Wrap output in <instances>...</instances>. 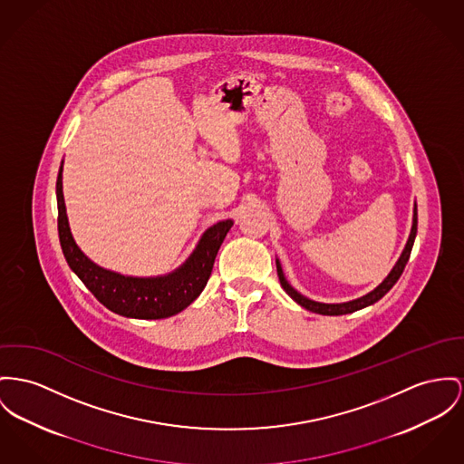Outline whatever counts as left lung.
<instances>
[{"label":"left lung","instance_id":"left-lung-1","mask_svg":"<svg viewBox=\"0 0 464 464\" xmlns=\"http://www.w3.org/2000/svg\"><path fill=\"white\" fill-rule=\"evenodd\" d=\"M415 236H417V204H415V208H413V225H411V232H410L408 243H406V246L402 249L401 256H400L398 264L394 266V269L391 271V275L383 279L372 292L362 295V297H359V299H355V301L341 303V304H324V303L311 301V299L301 295L297 290H294V288L290 286V283L283 276L281 266H279V262L276 260L279 283H281L283 290H285L297 304H301L303 308L309 309V311H313V313H318V314H346V313H353V311H357V309L366 308V306L374 304L376 301H380V299L396 285V281L401 276L402 271H404V267H406V262H408V258H410V253H411V247H413Z\"/></svg>","mask_w":464,"mask_h":464}]
</instances>
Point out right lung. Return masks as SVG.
<instances>
[{"instance_id":"1","label":"right lung","mask_w":464,"mask_h":464,"mask_svg":"<svg viewBox=\"0 0 464 464\" xmlns=\"http://www.w3.org/2000/svg\"><path fill=\"white\" fill-rule=\"evenodd\" d=\"M62 172L63 167L58 174L56 195L58 232L63 255L70 269L82 279L88 290H92V294L105 308L128 318L158 320L183 311L200 295L211 276L218 249L232 227V219H225L213 225L202 236L193 255L172 275L160 278L121 276L98 267L75 245L64 209Z\"/></svg>"}]
</instances>
